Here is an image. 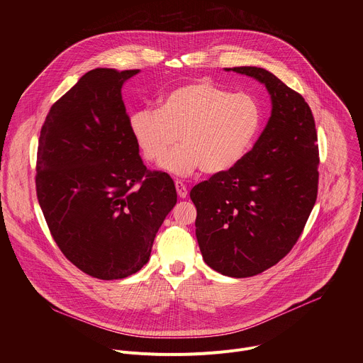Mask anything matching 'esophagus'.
<instances>
[{"instance_id":"obj_1","label":"esophagus","mask_w":363,"mask_h":363,"mask_svg":"<svg viewBox=\"0 0 363 363\" xmlns=\"http://www.w3.org/2000/svg\"><path fill=\"white\" fill-rule=\"evenodd\" d=\"M175 186H177V192H178V196L179 198H186L188 196V191H186V186L184 185V182L181 181H175Z\"/></svg>"}]
</instances>
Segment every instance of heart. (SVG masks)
Wrapping results in <instances>:
<instances>
[{
    "instance_id": "heart-1",
    "label": "heart",
    "mask_w": 363,
    "mask_h": 363,
    "mask_svg": "<svg viewBox=\"0 0 363 363\" xmlns=\"http://www.w3.org/2000/svg\"><path fill=\"white\" fill-rule=\"evenodd\" d=\"M262 126V109L254 97L213 82H192L171 90L160 109L130 115L129 128L143 158L158 164L182 135L183 145L162 168L178 177L202 169L218 175L233 169L251 147Z\"/></svg>"
}]
</instances>
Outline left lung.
Masks as SVG:
<instances>
[{"mask_svg":"<svg viewBox=\"0 0 363 363\" xmlns=\"http://www.w3.org/2000/svg\"><path fill=\"white\" fill-rule=\"evenodd\" d=\"M263 83L272 116L252 149L230 171L191 189L203 262L235 279L277 264L298 240L319 184L315 119L303 96L262 67H233Z\"/></svg>","mask_w":363,"mask_h":363,"instance_id":"obj_1","label":"left lung"}]
</instances>
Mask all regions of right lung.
<instances>
[{
  "instance_id": "obj_1",
  "label": "right lung",
  "mask_w": 363,
  "mask_h": 363,
  "mask_svg": "<svg viewBox=\"0 0 363 363\" xmlns=\"http://www.w3.org/2000/svg\"><path fill=\"white\" fill-rule=\"evenodd\" d=\"M139 70L94 69L51 106L35 189L48 230L77 269L100 280L139 272L177 203L165 172L143 165L122 86Z\"/></svg>"
}]
</instances>
